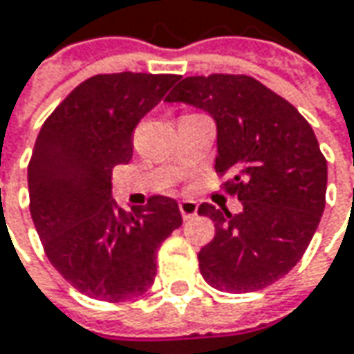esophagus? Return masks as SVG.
I'll list each match as a JSON object with an SVG mask.
<instances>
[{"label": "esophagus", "instance_id": "34e87169", "mask_svg": "<svg viewBox=\"0 0 354 354\" xmlns=\"http://www.w3.org/2000/svg\"><path fill=\"white\" fill-rule=\"evenodd\" d=\"M178 207H180V214L184 219H192V217H196L198 215V203L192 200H182L178 203Z\"/></svg>", "mask_w": 354, "mask_h": 354}]
</instances>
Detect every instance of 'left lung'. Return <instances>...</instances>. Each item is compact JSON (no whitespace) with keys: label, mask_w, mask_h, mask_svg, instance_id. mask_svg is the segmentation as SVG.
Returning a JSON list of instances; mask_svg holds the SVG:
<instances>
[{"label":"left lung","mask_w":354,"mask_h":354,"mask_svg":"<svg viewBox=\"0 0 354 354\" xmlns=\"http://www.w3.org/2000/svg\"><path fill=\"white\" fill-rule=\"evenodd\" d=\"M207 111L217 125L215 172L241 214L201 203L215 237L198 252L203 280L221 292H257L286 276L325 209L327 160L294 105L245 74L184 78L166 97Z\"/></svg>","instance_id":"obj_1"}]
</instances>
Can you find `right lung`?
<instances>
[{
    "mask_svg": "<svg viewBox=\"0 0 354 354\" xmlns=\"http://www.w3.org/2000/svg\"><path fill=\"white\" fill-rule=\"evenodd\" d=\"M176 74H97L68 93L41 127L29 162L31 217L50 264L102 301L153 286L156 250L182 225L176 200L149 198L125 212L111 172L133 156V131L174 86Z\"/></svg>",
    "mask_w": 354,
    "mask_h": 354,
    "instance_id": "1",
    "label": "right lung"
}]
</instances>
